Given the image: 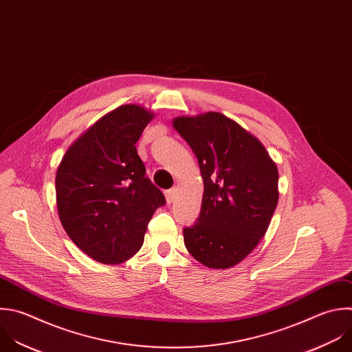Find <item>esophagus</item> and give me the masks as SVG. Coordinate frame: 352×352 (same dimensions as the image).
<instances>
[{
    "mask_svg": "<svg viewBox=\"0 0 352 352\" xmlns=\"http://www.w3.org/2000/svg\"><path fill=\"white\" fill-rule=\"evenodd\" d=\"M175 196H177V189H175V188L166 190V200H167V203H168V204L174 203V200H175Z\"/></svg>",
    "mask_w": 352,
    "mask_h": 352,
    "instance_id": "34e87169",
    "label": "esophagus"
}]
</instances>
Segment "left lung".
Masks as SVG:
<instances>
[{
	"label": "left lung",
	"mask_w": 352,
	"mask_h": 352,
	"mask_svg": "<svg viewBox=\"0 0 352 352\" xmlns=\"http://www.w3.org/2000/svg\"><path fill=\"white\" fill-rule=\"evenodd\" d=\"M174 129L197 157L200 215L184 228L188 252L203 265L230 268L265 235L278 204V168L263 144L226 116L177 117Z\"/></svg>",
	"instance_id": "1"
}]
</instances>
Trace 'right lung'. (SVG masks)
I'll list each match as a JSON object with an SVG mask.
<instances>
[{"mask_svg":"<svg viewBox=\"0 0 352 352\" xmlns=\"http://www.w3.org/2000/svg\"><path fill=\"white\" fill-rule=\"evenodd\" d=\"M153 119L138 104L103 116L65 153L55 178L60 222L87 256L103 264L131 258L153 212L166 204L145 175L135 144Z\"/></svg>","mask_w":352,"mask_h":352,"instance_id":"add662e5","label":"right lung"}]
</instances>
